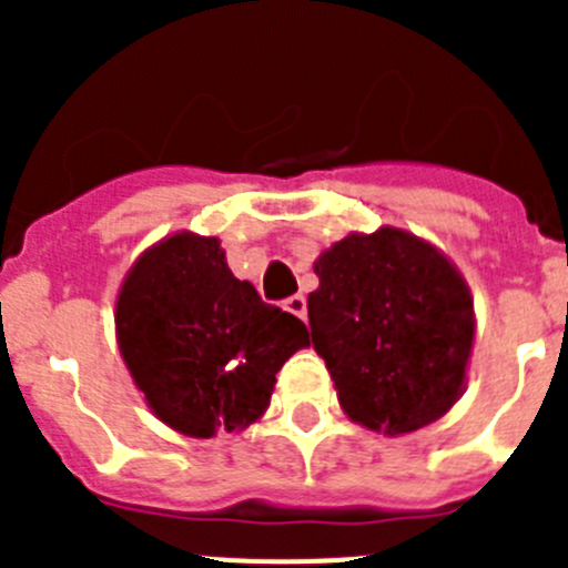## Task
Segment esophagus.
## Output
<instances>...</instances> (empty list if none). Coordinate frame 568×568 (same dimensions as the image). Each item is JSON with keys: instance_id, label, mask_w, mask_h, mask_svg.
Segmentation results:
<instances>
[{"instance_id": "34e87169", "label": "esophagus", "mask_w": 568, "mask_h": 568, "mask_svg": "<svg viewBox=\"0 0 568 568\" xmlns=\"http://www.w3.org/2000/svg\"><path fill=\"white\" fill-rule=\"evenodd\" d=\"M284 310H287V313H293V315H298V318H304V315H307V298H304V295H290L287 301H284Z\"/></svg>"}]
</instances>
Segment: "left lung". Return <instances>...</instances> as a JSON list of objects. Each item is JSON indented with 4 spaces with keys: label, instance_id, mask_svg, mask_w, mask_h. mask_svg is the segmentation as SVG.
Listing matches in <instances>:
<instances>
[{
    "label": "left lung",
    "instance_id": "left-lung-1",
    "mask_svg": "<svg viewBox=\"0 0 568 568\" xmlns=\"http://www.w3.org/2000/svg\"><path fill=\"white\" fill-rule=\"evenodd\" d=\"M307 313L344 413L384 435L415 433L458 400L471 298L458 270L404 230L346 235L315 261Z\"/></svg>",
    "mask_w": 568,
    "mask_h": 568
}]
</instances>
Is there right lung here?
Segmentation results:
<instances>
[{"label": "right lung", "instance_id": "add662e5", "mask_svg": "<svg viewBox=\"0 0 568 568\" xmlns=\"http://www.w3.org/2000/svg\"><path fill=\"white\" fill-rule=\"evenodd\" d=\"M124 364L153 413L193 438L253 424L275 373L307 346L293 313L227 267L219 239L173 235L144 253L115 304Z\"/></svg>", "mask_w": 568, "mask_h": 568}]
</instances>
